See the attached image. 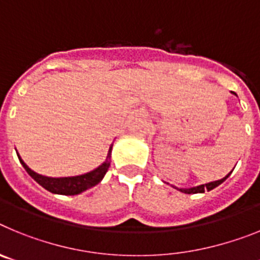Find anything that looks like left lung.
<instances>
[{
  "label": "left lung",
  "mask_w": 260,
  "mask_h": 260,
  "mask_svg": "<svg viewBox=\"0 0 260 260\" xmlns=\"http://www.w3.org/2000/svg\"><path fill=\"white\" fill-rule=\"evenodd\" d=\"M232 92V91H231ZM233 95L237 96V93L236 92H232ZM232 174L228 173L226 176L224 177V178H221V180H217V181H213V182H208V183H204V185H199V186H194V187H189V189H182V187H176V186H173L174 189H177L178 191L181 192H185V194H198V192H204V191H211L212 189H215V187H217L219 185H221L222 182H224L226 178H228L229 176Z\"/></svg>",
  "instance_id": "1"
}]
</instances>
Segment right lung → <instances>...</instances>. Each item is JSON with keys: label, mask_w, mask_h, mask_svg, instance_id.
Wrapping results in <instances>:
<instances>
[{"label": "right lung", "mask_w": 260, "mask_h": 260, "mask_svg": "<svg viewBox=\"0 0 260 260\" xmlns=\"http://www.w3.org/2000/svg\"><path fill=\"white\" fill-rule=\"evenodd\" d=\"M112 148H113V143L110 144L109 151H108L107 158L102 165H99L93 171L87 172L84 174H79V176L73 177H48L39 174L34 172L26 162L23 161L19 153L17 152L18 158H19L20 164L26 169L27 173L36 181L40 186H43L45 190L53 192V194L59 195H78L80 192L86 191V190L91 189L93 186L98 185L99 182H102L104 178L105 173L108 172V168L110 167V156H112ZM17 151V150H15Z\"/></svg>", "instance_id": "1"}]
</instances>
